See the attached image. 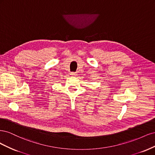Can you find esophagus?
I'll return each instance as SVG.
<instances>
[{
    "label": "esophagus",
    "mask_w": 155,
    "mask_h": 155,
    "mask_svg": "<svg viewBox=\"0 0 155 155\" xmlns=\"http://www.w3.org/2000/svg\"><path fill=\"white\" fill-rule=\"evenodd\" d=\"M70 75L72 76H77V73L76 72H72L71 74H70Z\"/></svg>",
    "instance_id": "34e87169"
}]
</instances>
